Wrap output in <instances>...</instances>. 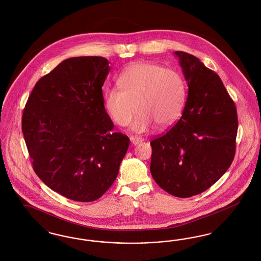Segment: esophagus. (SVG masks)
<instances>
[{"instance_id":"obj_1","label":"esophagus","mask_w":261,"mask_h":261,"mask_svg":"<svg viewBox=\"0 0 261 261\" xmlns=\"http://www.w3.org/2000/svg\"><path fill=\"white\" fill-rule=\"evenodd\" d=\"M130 141H131V143H132V145L136 146V145L142 143L144 140H143L141 137H134V136H132V137H130Z\"/></svg>"}]
</instances>
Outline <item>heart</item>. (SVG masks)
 Here are the masks:
<instances>
[{
  "instance_id": "heart-1",
  "label": "heart",
  "mask_w": 261,
  "mask_h": 261,
  "mask_svg": "<svg viewBox=\"0 0 261 261\" xmlns=\"http://www.w3.org/2000/svg\"><path fill=\"white\" fill-rule=\"evenodd\" d=\"M117 85L119 88L105 91V109L119 126L127 125L137 109L131 124L136 133L146 132L155 124L171 125L185 105L186 86L180 74L156 63L130 65L118 76Z\"/></svg>"
}]
</instances>
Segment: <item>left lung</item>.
I'll use <instances>...</instances> for the list:
<instances>
[{"label":"left lung","instance_id":"1","mask_svg":"<svg viewBox=\"0 0 261 261\" xmlns=\"http://www.w3.org/2000/svg\"><path fill=\"white\" fill-rule=\"evenodd\" d=\"M188 83L181 117L150 142V173L171 195L188 198L207 190L230 167L238 117L220 77L197 57L175 51Z\"/></svg>","mask_w":261,"mask_h":261}]
</instances>
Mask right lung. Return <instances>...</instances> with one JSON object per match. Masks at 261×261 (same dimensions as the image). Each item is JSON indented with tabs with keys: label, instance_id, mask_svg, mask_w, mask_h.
Here are the masks:
<instances>
[{
	"label": "right lung",
	"instance_id": "add662e5",
	"mask_svg": "<svg viewBox=\"0 0 261 261\" xmlns=\"http://www.w3.org/2000/svg\"><path fill=\"white\" fill-rule=\"evenodd\" d=\"M111 68L99 56L66 59L36 84L22 115L35 173L53 191L79 202L112 187L130 140L114 133L102 86Z\"/></svg>",
	"mask_w": 261,
	"mask_h": 261
}]
</instances>
